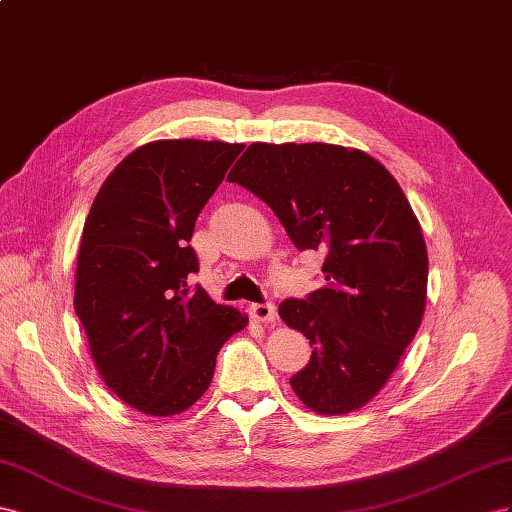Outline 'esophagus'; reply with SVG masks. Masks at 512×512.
<instances>
[{"mask_svg": "<svg viewBox=\"0 0 512 512\" xmlns=\"http://www.w3.org/2000/svg\"><path fill=\"white\" fill-rule=\"evenodd\" d=\"M251 317L255 321H261V324H272V321L276 319V309L274 304L270 302H259V304H251Z\"/></svg>", "mask_w": 512, "mask_h": 512, "instance_id": "obj_1", "label": "esophagus"}]
</instances>
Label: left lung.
<instances>
[{
  "mask_svg": "<svg viewBox=\"0 0 512 512\" xmlns=\"http://www.w3.org/2000/svg\"><path fill=\"white\" fill-rule=\"evenodd\" d=\"M227 180L266 201L300 251L326 253L328 283L279 306L313 345L289 384L315 414L360 410L425 315L429 259L410 201L379 160L334 143H251Z\"/></svg>",
  "mask_w": 512,
  "mask_h": 512,
  "instance_id": "obj_1",
  "label": "left lung"
}]
</instances>
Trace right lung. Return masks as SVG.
Masks as SVG:
<instances>
[{"label": "right lung", "mask_w": 512, "mask_h": 512, "mask_svg": "<svg viewBox=\"0 0 512 512\" xmlns=\"http://www.w3.org/2000/svg\"><path fill=\"white\" fill-rule=\"evenodd\" d=\"M244 143L158 139L130 152L92 203L81 233L75 313L113 394L167 418L210 388L216 356L248 326L233 306L188 287L199 270L195 221Z\"/></svg>", "instance_id": "1"}]
</instances>
